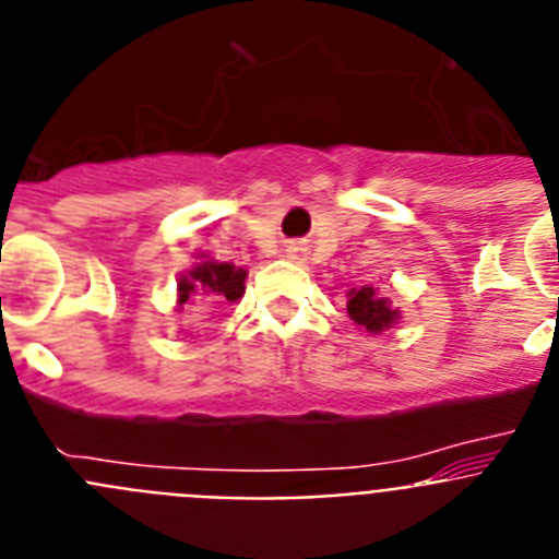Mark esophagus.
<instances>
[{
	"label": "esophagus",
	"mask_w": 559,
	"mask_h": 559,
	"mask_svg": "<svg viewBox=\"0 0 559 559\" xmlns=\"http://www.w3.org/2000/svg\"><path fill=\"white\" fill-rule=\"evenodd\" d=\"M299 251H302V246H296V243L288 246V254L294 257V260H296V257H299Z\"/></svg>",
	"instance_id": "obj_1"
}]
</instances>
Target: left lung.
<instances>
[{"label":"left lung","instance_id":"8db88e82","mask_svg":"<svg viewBox=\"0 0 559 559\" xmlns=\"http://www.w3.org/2000/svg\"><path fill=\"white\" fill-rule=\"evenodd\" d=\"M347 313L367 333H383L400 319V310H394L392 302L378 296V290L369 285L347 290Z\"/></svg>","mask_w":559,"mask_h":559}]
</instances>
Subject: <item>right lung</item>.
I'll return each mask as SVG.
<instances>
[{
  "label": "right lung",
  "instance_id": "obj_1",
  "mask_svg": "<svg viewBox=\"0 0 559 559\" xmlns=\"http://www.w3.org/2000/svg\"><path fill=\"white\" fill-rule=\"evenodd\" d=\"M246 269H237L231 263H215V260H201L192 265L179 280V308L190 302L192 296H206L210 302L226 305L237 302L246 290Z\"/></svg>",
  "mask_w": 559,
  "mask_h": 559
}]
</instances>
